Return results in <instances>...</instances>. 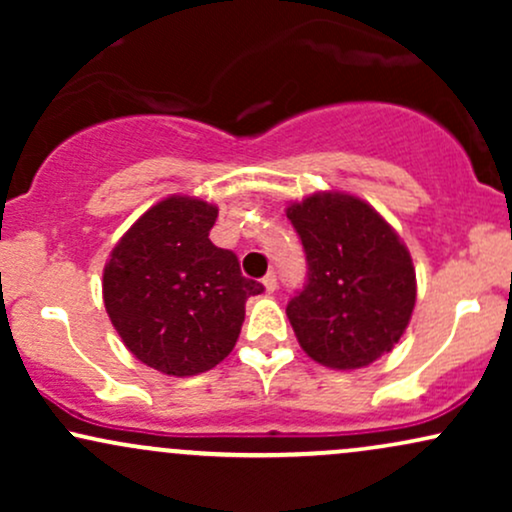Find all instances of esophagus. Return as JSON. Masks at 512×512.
<instances>
[{"label": "esophagus", "mask_w": 512, "mask_h": 512, "mask_svg": "<svg viewBox=\"0 0 512 512\" xmlns=\"http://www.w3.org/2000/svg\"><path fill=\"white\" fill-rule=\"evenodd\" d=\"M262 284H264V289H267V293H274L276 289H279V281H276V274L274 272H269L267 276H264Z\"/></svg>", "instance_id": "1"}]
</instances>
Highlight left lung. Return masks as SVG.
I'll list each match as a JSON object with an SVG mask.
<instances>
[{
  "label": "left lung",
  "mask_w": 512,
  "mask_h": 512,
  "mask_svg": "<svg viewBox=\"0 0 512 512\" xmlns=\"http://www.w3.org/2000/svg\"><path fill=\"white\" fill-rule=\"evenodd\" d=\"M308 281L286 305L298 344L327 368L370 366L392 351L416 303L409 250L363 199L320 192L291 204Z\"/></svg>",
  "instance_id": "left-lung-1"
}]
</instances>
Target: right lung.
<instances>
[{
	"label": "right lung",
	"mask_w": 512,
	"mask_h": 512,
	"mask_svg": "<svg viewBox=\"0 0 512 512\" xmlns=\"http://www.w3.org/2000/svg\"><path fill=\"white\" fill-rule=\"evenodd\" d=\"M219 209L173 195L134 223L103 269V301L122 342L166 375H197L233 351L245 301L264 291L209 240Z\"/></svg>",
	"instance_id": "add662e5"
}]
</instances>
